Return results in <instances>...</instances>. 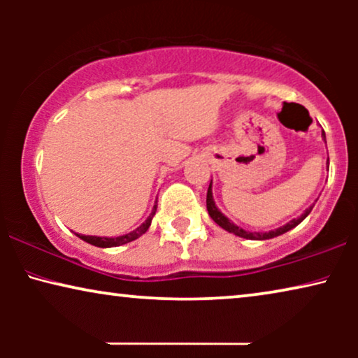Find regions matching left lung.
<instances>
[{"instance_id":"obj_1","label":"left lung","mask_w":358,"mask_h":358,"mask_svg":"<svg viewBox=\"0 0 358 358\" xmlns=\"http://www.w3.org/2000/svg\"><path fill=\"white\" fill-rule=\"evenodd\" d=\"M322 138L326 140L324 130H322ZM327 168H329V159H327ZM313 207H315V205H311L310 208L305 210V213L300 215V217H298V218H293L292 222H288L287 224H283V227H280V228L272 229V231H267V233H259V231L251 233V231H246V229L236 227V224H234L233 222H229V220H228L227 217H224V215H223L222 212H220L218 207H217V205H215V202H213L212 182H210L208 190H207V210H208V215H210V217H212L213 222L217 223V224H220V227H222L223 229H227L228 233H233V234H236V236L244 238V239H259V241H262V239H271V238L280 236V234L290 231L292 228H295L296 224H300V223L303 222V220H305V218L308 217V215H310Z\"/></svg>"}]
</instances>
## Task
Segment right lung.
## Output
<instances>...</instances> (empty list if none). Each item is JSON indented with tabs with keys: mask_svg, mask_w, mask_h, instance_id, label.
Instances as JSON below:
<instances>
[{
	"mask_svg": "<svg viewBox=\"0 0 358 358\" xmlns=\"http://www.w3.org/2000/svg\"><path fill=\"white\" fill-rule=\"evenodd\" d=\"M156 208H158V202H155V207L151 210L150 217L145 220L143 224H140L138 228L134 229L131 233H127L124 236H117V238H101V236H86V234H76L78 238H81L83 241L92 244V246H97V248H115V246H122V244H127L130 241H135L136 238H140L141 234H145L148 231L150 224H151V220H153L155 213H156Z\"/></svg>",
	"mask_w": 358,
	"mask_h": 358,
	"instance_id": "obj_1",
	"label": "right lung"
}]
</instances>
